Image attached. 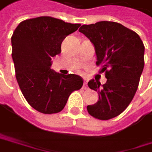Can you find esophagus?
Instances as JSON below:
<instances>
[{
	"mask_svg": "<svg viewBox=\"0 0 152 152\" xmlns=\"http://www.w3.org/2000/svg\"><path fill=\"white\" fill-rule=\"evenodd\" d=\"M83 88H84V89H87V82H86V80H85V81H84V86H83Z\"/></svg>",
	"mask_w": 152,
	"mask_h": 152,
	"instance_id": "1",
	"label": "esophagus"
}]
</instances>
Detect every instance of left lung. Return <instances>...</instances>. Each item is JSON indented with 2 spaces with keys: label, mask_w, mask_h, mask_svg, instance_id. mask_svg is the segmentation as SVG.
Segmentation results:
<instances>
[{
  "label": "left lung",
  "mask_w": 152,
  "mask_h": 152,
  "mask_svg": "<svg viewBox=\"0 0 152 152\" xmlns=\"http://www.w3.org/2000/svg\"><path fill=\"white\" fill-rule=\"evenodd\" d=\"M79 32L93 44L96 65H102L100 73L106 72L107 77L104 85L94 79L87 83L99 96L96 103L87 106V111L98 119L113 118L127 108L138 89L144 67V45L135 32L115 22L85 24Z\"/></svg>",
  "instance_id": "obj_1"
}]
</instances>
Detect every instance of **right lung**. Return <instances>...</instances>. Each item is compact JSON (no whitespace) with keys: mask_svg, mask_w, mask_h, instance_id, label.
I'll return each instance as SVG.
<instances>
[{"mask_svg":"<svg viewBox=\"0 0 152 152\" xmlns=\"http://www.w3.org/2000/svg\"><path fill=\"white\" fill-rule=\"evenodd\" d=\"M79 26L41 16L22 22L13 32L12 56L17 82L27 102L41 113L60 112L70 94L83 86L79 75L51 69L52 58L61 53L63 40Z\"/></svg>","mask_w":152,"mask_h":152,"instance_id":"obj_1","label":"right lung"}]
</instances>
